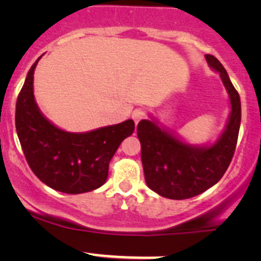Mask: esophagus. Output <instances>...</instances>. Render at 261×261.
Instances as JSON below:
<instances>
[{"label": "esophagus", "instance_id": "1", "mask_svg": "<svg viewBox=\"0 0 261 261\" xmlns=\"http://www.w3.org/2000/svg\"><path fill=\"white\" fill-rule=\"evenodd\" d=\"M144 116H145V111H144L143 109H135L133 111V114H131V117H133V120L135 121V123H138Z\"/></svg>", "mask_w": 261, "mask_h": 261}]
</instances>
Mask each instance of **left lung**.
Wrapping results in <instances>:
<instances>
[{"mask_svg": "<svg viewBox=\"0 0 261 261\" xmlns=\"http://www.w3.org/2000/svg\"><path fill=\"white\" fill-rule=\"evenodd\" d=\"M206 60L220 73L231 101L226 130L213 145H188L149 120L138 125L146 184L165 198L187 199L211 188L225 174L235 152L241 122L240 96L220 60L211 54Z\"/></svg>", "mask_w": 261, "mask_h": 261, "instance_id": "left-lung-1", "label": "left lung"}]
</instances>
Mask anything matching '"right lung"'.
I'll list each match as a JSON object with an SVG mask.
<instances>
[{
    "mask_svg": "<svg viewBox=\"0 0 261 261\" xmlns=\"http://www.w3.org/2000/svg\"><path fill=\"white\" fill-rule=\"evenodd\" d=\"M40 59V58H39ZM30 68L18 93L15 123L26 162L34 174L55 191L78 194L99 188L120 144L135 130L133 120L89 133H67L49 122L34 98Z\"/></svg>",
    "mask_w": 261,
    "mask_h": 261,
    "instance_id": "1",
    "label": "right lung"
}]
</instances>
